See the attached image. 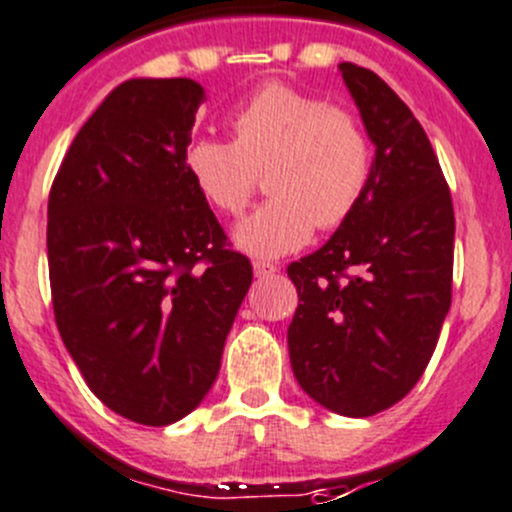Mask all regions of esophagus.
I'll return each instance as SVG.
<instances>
[{
    "instance_id": "obj_1",
    "label": "esophagus",
    "mask_w": 512,
    "mask_h": 512,
    "mask_svg": "<svg viewBox=\"0 0 512 512\" xmlns=\"http://www.w3.org/2000/svg\"><path fill=\"white\" fill-rule=\"evenodd\" d=\"M252 270H255L257 277H270L277 272V265H272V262L267 260H255L252 262Z\"/></svg>"
}]
</instances>
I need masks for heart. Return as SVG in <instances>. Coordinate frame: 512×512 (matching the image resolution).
I'll use <instances>...</instances> for the list:
<instances>
[{
	"mask_svg": "<svg viewBox=\"0 0 512 512\" xmlns=\"http://www.w3.org/2000/svg\"><path fill=\"white\" fill-rule=\"evenodd\" d=\"M232 141L198 136L185 170L198 193L223 215H240L267 165L270 200L235 230L257 257L307 245L314 227L334 230L359 208L371 175V138L354 111L285 84L255 91L230 118Z\"/></svg>",
	"mask_w": 512,
	"mask_h": 512,
	"instance_id": "1",
	"label": "heart"
}]
</instances>
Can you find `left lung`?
Returning a JSON list of instances; mask_svg holds the SVG:
<instances>
[{"instance_id": "1", "label": "left lung", "mask_w": 512, "mask_h": 512, "mask_svg": "<svg viewBox=\"0 0 512 512\" xmlns=\"http://www.w3.org/2000/svg\"><path fill=\"white\" fill-rule=\"evenodd\" d=\"M376 146L347 223L287 267L299 294L287 329L294 379L334 414L364 418L404 399L451 307V190L411 108L374 71L339 64Z\"/></svg>"}]
</instances>
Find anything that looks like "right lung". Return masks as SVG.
<instances>
[{"label": "right lung", "mask_w": 512, "mask_h": 512, "mask_svg": "<svg viewBox=\"0 0 512 512\" xmlns=\"http://www.w3.org/2000/svg\"><path fill=\"white\" fill-rule=\"evenodd\" d=\"M193 79H131L66 151L49 193L56 327L98 399L168 426L215 384L252 265L185 170Z\"/></svg>", "instance_id": "obj_1"}]
</instances>
